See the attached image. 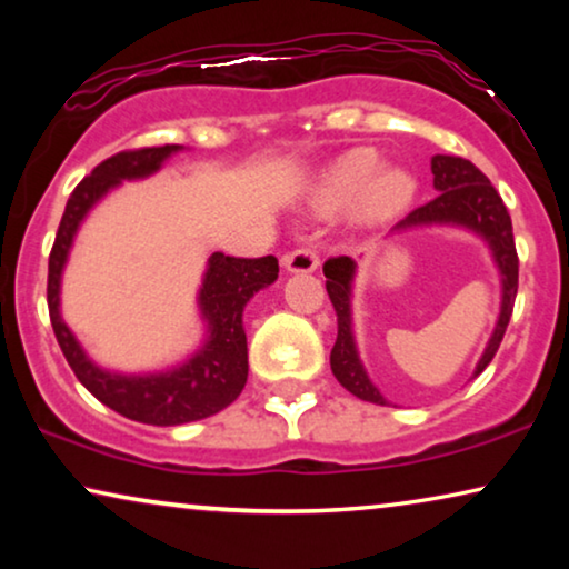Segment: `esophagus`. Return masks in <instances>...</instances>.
<instances>
[{"mask_svg": "<svg viewBox=\"0 0 569 569\" xmlns=\"http://www.w3.org/2000/svg\"><path fill=\"white\" fill-rule=\"evenodd\" d=\"M318 263H321V259H318L313 246H300L282 256V267L292 274H310V271L318 269Z\"/></svg>", "mask_w": 569, "mask_h": 569, "instance_id": "esophagus-1", "label": "esophagus"}]
</instances>
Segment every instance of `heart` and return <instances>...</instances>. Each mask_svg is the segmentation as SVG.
<instances>
[{
    "label": "heart",
    "instance_id": "heart-1",
    "mask_svg": "<svg viewBox=\"0 0 569 569\" xmlns=\"http://www.w3.org/2000/svg\"><path fill=\"white\" fill-rule=\"evenodd\" d=\"M415 197V178L407 170L383 168L378 152L352 150L333 162L313 193V207L321 214L345 212L360 201L368 220H386L401 212Z\"/></svg>",
    "mask_w": 569,
    "mask_h": 569
}]
</instances>
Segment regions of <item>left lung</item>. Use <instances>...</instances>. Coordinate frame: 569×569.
Masks as SVG:
<instances>
[{"instance_id":"8db88e82","label":"left lung","mask_w":569,"mask_h":569,"mask_svg":"<svg viewBox=\"0 0 569 569\" xmlns=\"http://www.w3.org/2000/svg\"><path fill=\"white\" fill-rule=\"evenodd\" d=\"M432 176H435V191L438 197L427 204L417 207L415 212H409L399 224H393L391 232L411 230V228H425V224H456V228H466L477 232L487 240V246L492 248L495 263L500 269L502 277V306L500 318L492 331V339L481 355V360L473 370V376H479L481 370L492 362L500 341L508 329L512 306H516L518 295V253H516V238H512V222L508 214V207L502 204L500 193L495 191V186L489 183V178L473 166V162L463 158H453V154H435L432 162ZM355 269L357 263L349 256H337L323 263L326 274V292L337 310V341L331 349V372L337 376L341 386L349 393H355L357 399L372 401L383 407L386 399L380 391L372 386V380L365 372L360 355L355 347V331H352V282H355Z\"/></svg>"}]
</instances>
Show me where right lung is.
Here are the masks:
<instances>
[{"label": "right lung", "instance_id": "obj_1", "mask_svg": "<svg viewBox=\"0 0 569 569\" xmlns=\"http://www.w3.org/2000/svg\"><path fill=\"white\" fill-rule=\"evenodd\" d=\"M183 150L181 144L142 147L127 150L100 162L88 178H82L61 214L57 240L49 256V316L53 333L64 352L69 368L88 391L106 407L127 419L158 427L197 422L230 407L243 391L248 378V345L243 329V310L256 292L274 282L279 263L274 256L261 259H236V256H209L204 282L199 290V310L207 323V339L183 365L162 372L123 376L98 368L84 355L80 341L69 331L59 310L61 271L69 259L77 230L92 207L116 189L121 181H137L158 173L170 154Z\"/></svg>", "mask_w": 569, "mask_h": 569}]
</instances>
